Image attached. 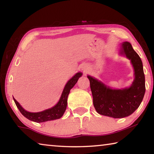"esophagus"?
<instances>
[{
    "mask_svg": "<svg viewBox=\"0 0 154 154\" xmlns=\"http://www.w3.org/2000/svg\"><path fill=\"white\" fill-rule=\"evenodd\" d=\"M87 71V69H84V71Z\"/></svg>",
    "mask_w": 154,
    "mask_h": 154,
    "instance_id": "34e87169",
    "label": "esophagus"
}]
</instances>
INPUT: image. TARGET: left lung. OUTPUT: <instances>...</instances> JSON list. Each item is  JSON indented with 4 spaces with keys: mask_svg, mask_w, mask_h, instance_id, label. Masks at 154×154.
<instances>
[{
    "mask_svg": "<svg viewBox=\"0 0 154 154\" xmlns=\"http://www.w3.org/2000/svg\"><path fill=\"white\" fill-rule=\"evenodd\" d=\"M121 54L130 60L134 70V80L130 88L113 90L88 75L93 104L97 113L113 118H122L139 108L145 92V75L141 60L129 42L122 43Z\"/></svg>",
    "mask_w": 154,
    "mask_h": 154,
    "instance_id": "left-lung-1",
    "label": "left lung"
}]
</instances>
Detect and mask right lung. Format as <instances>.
<instances>
[{
    "label": "right lung",
    "instance_id": "right-lung-1",
    "mask_svg": "<svg viewBox=\"0 0 154 154\" xmlns=\"http://www.w3.org/2000/svg\"><path fill=\"white\" fill-rule=\"evenodd\" d=\"M82 72H77L67 82L58 103L50 109H46V110L41 112H37V113H31V112H28L26 111L24 109H23L19 103L14 98V102L17 107L21 112V113L29 120L37 122V123H41V122H45L59 119L63 116L64 113L66 111L67 106V98L69 94L70 90L76 84L78 79L80 77H82Z\"/></svg>",
    "mask_w": 154,
    "mask_h": 154
}]
</instances>
